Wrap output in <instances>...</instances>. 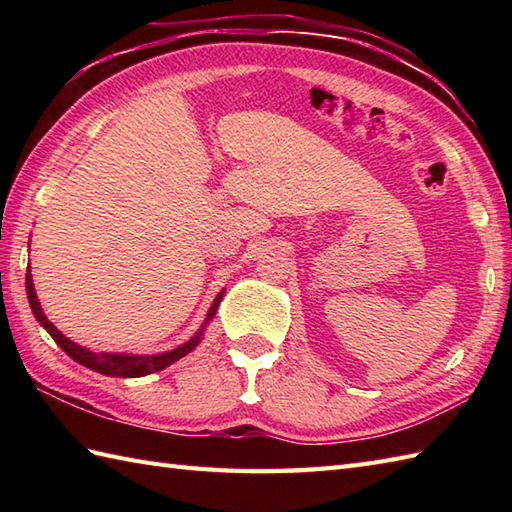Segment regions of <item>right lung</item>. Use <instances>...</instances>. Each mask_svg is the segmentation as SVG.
<instances>
[{"label": "right lung", "mask_w": 512, "mask_h": 512, "mask_svg": "<svg viewBox=\"0 0 512 512\" xmlns=\"http://www.w3.org/2000/svg\"><path fill=\"white\" fill-rule=\"evenodd\" d=\"M26 292H28V301H30L32 314H35L37 321L43 325V328L48 330V334L52 336L54 343H57L61 350L72 358V361L81 363L85 367H90V369H94V372H99V374L118 376V378H140V376L160 372V369H165L171 363H176L178 358H182L184 354H189L193 347L198 345L200 339H202V330H200V334L193 336L189 343L176 347V350H173V352L158 354V356H129V354H99V352H90V350H85V347L72 343L70 339H65V336L46 319V314H43L39 301H37L35 288H32L30 270L26 273ZM220 301H222V295H217V299L213 301L209 314H206V321L213 317L217 306H220Z\"/></svg>", "instance_id": "add662e5"}]
</instances>
